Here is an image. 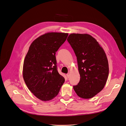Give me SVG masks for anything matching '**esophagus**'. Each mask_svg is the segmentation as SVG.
I'll list each match as a JSON object with an SVG mask.
<instances>
[{"label": "esophagus", "mask_w": 126, "mask_h": 126, "mask_svg": "<svg viewBox=\"0 0 126 126\" xmlns=\"http://www.w3.org/2000/svg\"><path fill=\"white\" fill-rule=\"evenodd\" d=\"M69 75H70V74H69V73H68L66 74V77L67 78H68L69 77Z\"/></svg>", "instance_id": "obj_1"}]
</instances>
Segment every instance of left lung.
I'll return each mask as SVG.
<instances>
[{
	"label": "left lung",
	"mask_w": 126,
	"mask_h": 126,
	"mask_svg": "<svg viewBox=\"0 0 126 126\" xmlns=\"http://www.w3.org/2000/svg\"><path fill=\"white\" fill-rule=\"evenodd\" d=\"M67 40L77 57L80 78L74 89L79 96L92 98L103 90L108 77L106 53L98 42L89 34L72 33Z\"/></svg>",
	"instance_id": "left-lung-1"
}]
</instances>
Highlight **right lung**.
<instances>
[{
  "label": "right lung",
  "instance_id": "obj_1",
  "mask_svg": "<svg viewBox=\"0 0 126 126\" xmlns=\"http://www.w3.org/2000/svg\"><path fill=\"white\" fill-rule=\"evenodd\" d=\"M68 33L49 32L35 39L30 47L23 66V77L31 92L41 101L57 96L64 82L58 71L55 53Z\"/></svg>",
  "mask_w": 126,
  "mask_h": 126
}]
</instances>
